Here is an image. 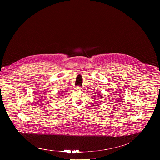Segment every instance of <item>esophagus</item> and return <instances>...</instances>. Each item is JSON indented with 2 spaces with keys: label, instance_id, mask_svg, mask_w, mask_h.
Masks as SVG:
<instances>
[{
  "label": "esophagus",
  "instance_id": "1",
  "mask_svg": "<svg viewBox=\"0 0 160 160\" xmlns=\"http://www.w3.org/2000/svg\"><path fill=\"white\" fill-rule=\"evenodd\" d=\"M75 89L77 91H80V90H81V88H80V86H76V87L75 88Z\"/></svg>",
  "mask_w": 160,
  "mask_h": 160
}]
</instances>
